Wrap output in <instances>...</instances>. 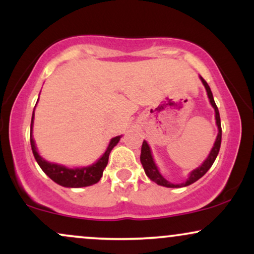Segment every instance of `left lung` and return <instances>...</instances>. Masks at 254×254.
<instances>
[{
    "label": "left lung",
    "instance_id": "left-lung-1",
    "mask_svg": "<svg viewBox=\"0 0 254 254\" xmlns=\"http://www.w3.org/2000/svg\"><path fill=\"white\" fill-rule=\"evenodd\" d=\"M199 78H200V81H202L204 88H205V90H206V94H208V98H209V103H210L212 109H214V111H215V121H216V127H217L216 139H215L214 145H212L210 153H209V155L206 156V159L202 162V165H199L197 168L192 170L190 173H189V176H188V178H186L185 182L178 183V184L171 183L170 180H167L164 176H162L161 172H160V170H159V167H157V165L155 164V160H154V157H153V153H151L150 145L148 144L147 141H143V143H142V148H141V157H139V159H141V164H142V166H143V170L145 172V174H147V177L149 178L151 182L156 183L157 185H160V186H165V188H185V186H189V185H191V184L196 183L198 179H200V178H202L204 174L206 173V172L210 170L212 164H214L215 159L217 157L218 151H220L221 138H222V129H221L220 113H218V109H217L216 104H215V100H214V97H212L210 87H209V84L206 83V81L204 80L202 76H199Z\"/></svg>",
    "mask_w": 254,
    "mask_h": 254
}]
</instances>
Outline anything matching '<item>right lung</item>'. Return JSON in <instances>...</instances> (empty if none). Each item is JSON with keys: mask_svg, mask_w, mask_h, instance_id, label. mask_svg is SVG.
Listing matches in <instances>:
<instances>
[{"mask_svg": "<svg viewBox=\"0 0 254 254\" xmlns=\"http://www.w3.org/2000/svg\"><path fill=\"white\" fill-rule=\"evenodd\" d=\"M39 100V98H38ZM38 104V101H37ZM36 104V106H37ZM36 110V107H34ZM34 110L33 115H32L31 121V147L33 155L38 165L40 166L44 173L46 174L50 179L54 180L58 185L63 186V188H70V189H78V188H86V186H90L97 184L100 178L103 177L105 167L107 166L109 162V156L111 150L117 145L119 139L122 138L121 136H116L111 138L109 145H107L105 153L101 155L94 164L83 166V167H66L64 165L56 164V162H50L45 160L44 157L38 153L36 142L33 138V124H34Z\"/></svg>", "mask_w": 254, "mask_h": 254, "instance_id": "add662e5", "label": "right lung"}]
</instances>
